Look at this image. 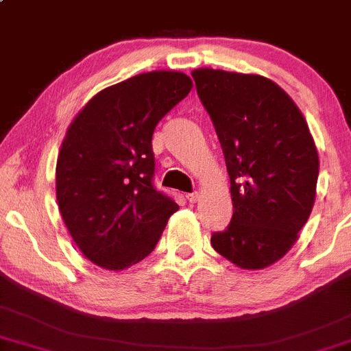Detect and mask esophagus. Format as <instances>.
<instances>
[{"instance_id": "obj_1", "label": "esophagus", "mask_w": 351, "mask_h": 351, "mask_svg": "<svg viewBox=\"0 0 351 351\" xmlns=\"http://www.w3.org/2000/svg\"><path fill=\"white\" fill-rule=\"evenodd\" d=\"M186 197L189 202H197L199 201V193H189V194H186Z\"/></svg>"}]
</instances>
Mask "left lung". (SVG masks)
I'll return each mask as SVG.
<instances>
[{
	"label": "left lung",
	"mask_w": 351,
	"mask_h": 351,
	"mask_svg": "<svg viewBox=\"0 0 351 351\" xmlns=\"http://www.w3.org/2000/svg\"><path fill=\"white\" fill-rule=\"evenodd\" d=\"M230 176L233 216L211 237L245 270L274 265L294 247L316 201L319 157L306 118L280 86L260 74L194 69Z\"/></svg>",
	"instance_id": "obj_1"
}]
</instances>
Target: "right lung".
<instances>
[{
	"instance_id": "1",
	"label": "right lung",
	"mask_w": 351,
	"mask_h": 351,
	"mask_svg": "<svg viewBox=\"0 0 351 351\" xmlns=\"http://www.w3.org/2000/svg\"><path fill=\"white\" fill-rule=\"evenodd\" d=\"M191 89L184 72H143L101 89L69 125L57 204L74 243L101 269L118 272L150 255L179 209L152 184V135Z\"/></svg>"
}]
</instances>
